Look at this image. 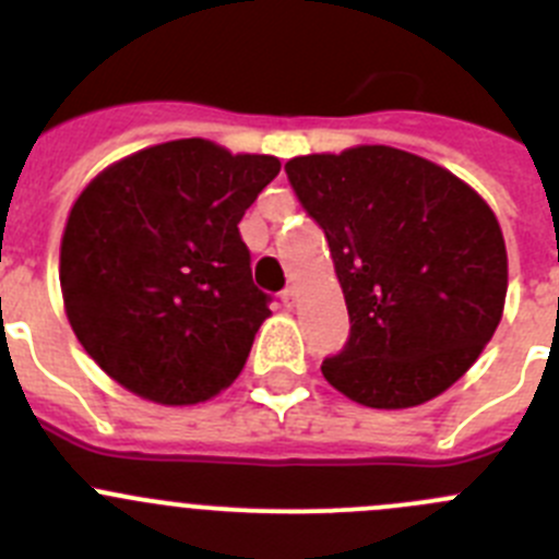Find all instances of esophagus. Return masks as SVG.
Instances as JSON below:
<instances>
[{
  "label": "esophagus",
  "mask_w": 559,
  "mask_h": 559,
  "mask_svg": "<svg viewBox=\"0 0 559 559\" xmlns=\"http://www.w3.org/2000/svg\"><path fill=\"white\" fill-rule=\"evenodd\" d=\"M281 300H284L286 308H295L297 306V286H286L284 295H281Z\"/></svg>",
  "instance_id": "1"
}]
</instances>
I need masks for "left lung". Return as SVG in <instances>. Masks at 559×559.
Instances as JSON below:
<instances>
[{"mask_svg":"<svg viewBox=\"0 0 559 559\" xmlns=\"http://www.w3.org/2000/svg\"><path fill=\"white\" fill-rule=\"evenodd\" d=\"M330 243L352 335L321 373L368 408H414L467 373L503 316L506 240L465 180L392 145L286 162Z\"/></svg>","mask_w":559,"mask_h":559,"instance_id":"obj_1","label":"left lung"}]
</instances>
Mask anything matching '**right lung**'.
<instances>
[{
	"instance_id": "obj_1",
	"label": "right lung",
	"mask_w": 559,
	"mask_h": 559,
	"mask_svg": "<svg viewBox=\"0 0 559 559\" xmlns=\"http://www.w3.org/2000/svg\"><path fill=\"white\" fill-rule=\"evenodd\" d=\"M278 170L275 156L186 138L88 180L61 235L59 281L72 332L112 381L194 405L238 379L270 316L238 224Z\"/></svg>"
}]
</instances>
